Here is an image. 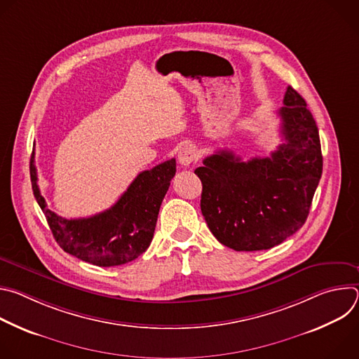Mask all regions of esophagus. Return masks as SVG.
Returning <instances> with one entry per match:
<instances>
[{
	"instance_id": "obj_1",
	"label": "esophagus",
	"mask_w": 359,
	"mask_h": 359,
	"mask_svg": "<svg viewBox=\"0 0 359 359\" xmlns=\"http://www.w3.org/2000/svg\"><path fill=\"white\" fill-rule=\"evenodd\" d=\"M177 159L182 166H189V165L194 163L198 159L196 147L193 144H184L183 147H180V150L177 153Z\"/></svg>"
}]
</instances>
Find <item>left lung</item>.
<instances>
[{"label": "left lung", "mask_w": 359, "mask_h": 359, "mask_svg": "<svg viewBox=\"0 0 359 359\" xmlns=\"http://www.w3.org/2000/svg\"><path fill=\"white\" fill-rule=\"evenodd\" d=\"M278 116L283 143L269 158L243 162L231 150H219L194 170L204 220L236 251L269 250L299 230L323 175L317 123L291 86Z\"/></svg>", "instance_id": "1"}]
</instances>
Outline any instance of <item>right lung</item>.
<instances>
[{
    "label": "right lung",
    "instance_id": "obj_1",
    "mask_svg": "<svg viewBox=\"0 0 359 359\" xmlns=\"http://www.w3.org/2000/svg\"><path fill=\"white\" fill-rule=\"evenodd\" d=\"M175 173L176 161H166L139 173L111 209L86 219H64L41 196L34 151L29 162L32 191L54 238L64 251L97 267L126 264L147 250Z\"/></svg>",
    "mask_w": 359,
    "mask_h": 359
}]
</instances>
